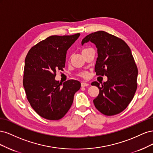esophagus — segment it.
<instances>
[{"mask_svg":"<svg viewBox=\"0 0 153 153\" xmlns=\"http://www.w3.org/2000/svg\"><path fill=\"white\" fill-rule=\"evenodd\" d=\"M81 85H82V87H86V86L89 85V84H88V83H85V82H82V83H81Z\"/></svg>","mask_w":153,"mask_h":153,"instance_id":"esophagus-1","label":"esophagus"}]
</instances>
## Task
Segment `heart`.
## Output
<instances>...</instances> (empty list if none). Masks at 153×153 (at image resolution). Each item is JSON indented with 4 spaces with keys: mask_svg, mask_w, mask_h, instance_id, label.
I'll return each instance as SVG.
<instances>
[{
    "mask_svg": "<svg viewBox=\"0 0 153 153\" xmlns=\"http://www.w3.org/2000/svg\"><path fill=\"white\" fill-rule=\"evenodd\" d=\"M89 49H90V48H84V49H83L82 52H85V51L88 50ZM79 76H82V77H85V76H87V74H86V73H85V72H82V73H80L79 74Z\"/></svg>",
    "mask_w": 153,
    "mask_h": 153,
    "instance_id": "heart-1",
    "label": "heart"
}]
</instances>
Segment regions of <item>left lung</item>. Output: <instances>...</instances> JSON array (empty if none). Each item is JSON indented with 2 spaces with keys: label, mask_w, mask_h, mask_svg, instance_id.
Instances as JSON below:
<instances>
[{
  "label": "left lung",
  "mask_w": 153,
  "mask_h": 153,
  "mask_svg": "<svg viewBox=\"0 0 153 153\" xmlns=\"http://www.w3.org/2000/svg\"><path fill=\"white\" fill-rule=\"evenodd\" d=\"M89 41L98 49L96 75L108 78L101 86L98 82H92L100 90L93 100L95 107L105 115L121 113L133 100L137 87L138 69L131 50L123 39L102 30L85 36L82 45Z\"/></svg>",
  "instance_id": "1"
}]
</instances>
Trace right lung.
Instances as JSON below:
<instances>
[{
	"mask_svg": "<svg viewBox=\"0 0 153 153\" xmlns=\"http://www.w3.org/2000/svg\"><path fill=\"white\" fill-rule=\"evenodd\" d=\"M80 34L51 36L32 47L25 60L23 84L35 112L48 120L62 118L70 108L79 81L69 80L61 87L56 71L65 67L66 52Z\"/></svg>",
	"mask_w": 153,
	"mask_h": 153,
	"instance_id": "right-lung-1",
	"label": "right lung"
}]
</instances>
